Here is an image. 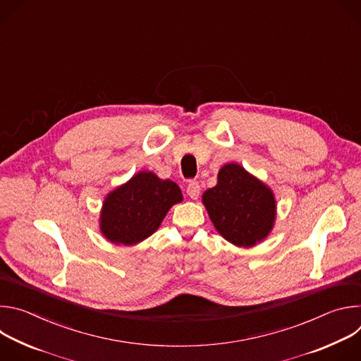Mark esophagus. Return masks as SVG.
<instances>
[{"label": "esophagus", "mask_w": 361, "mask_h": 361, "mask_svg": "<svg viewBox=\"0 0 361 361\" xmlns=\"http://www.w3.org/2000/svg\"><path fill=\"white\" fill-rule=\"evenodd\" d=\"M200 191H201V188H200L198 181L191 180V181L188 183V185H187V194L190 195V198L197 200V198H198V195H200Z\"/></svg>", "instance_id": "34e87169"}]
</instances>
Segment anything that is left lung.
<instances>
[{
	"label": "left lung",
	"instance_id": "left-lung-1",
	"mask_svg": "<svg viewBox=\"0 0 361 361\" xmlns=\"http://www.w3.org/2000/svg\"><path fill=\"white\" fill-rule=\"evenodd\" d=\"M202 202L219 233L235 245L251 247L273 228L271 190L237 164L220 170L217 185L202 194Z\"/></svg>",
	"mask_w": 361,
	"mask_h": 361
}]
</instances>
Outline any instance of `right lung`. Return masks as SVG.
I'll return each mask as SVG.
<instances>
[{"instance_id": "1", "label": "right lung", "mask_w": 361, "mask_h": 361, "mask_svg": "<svg viewBox=\"0 0 361 361\" xmlns=\"http://www.w3.org/2000/svg\"><path fill=\"white\" fill-rule=\"evenodd\" d=\"M181 200L176 183L141 171L109 194L101 212V231L116 244L140 243L160 227L171 205Z\"/></svg>"}]
</instances>
